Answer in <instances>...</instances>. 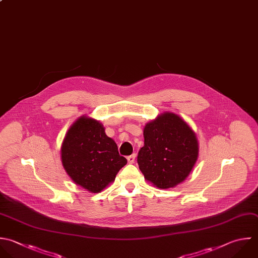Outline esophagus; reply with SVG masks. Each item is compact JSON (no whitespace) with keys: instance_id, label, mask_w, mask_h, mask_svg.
I'll return each instance as SVG.
<instances>
[{"instance_id":"esophagus-1","label":"esophagus","mask_w":258,"mask_h":258,"mask_svg":"<svg viewBox=\"0 0 258 258\" xmlns=\"http://www.w3.org/2000/svg\"><path fill=\"white\" fill-rule=\"evenodd\" d=\"M135 158H136V154H131V155H129V156L127 157V160H128L129 163H134Z\"/></svg>"}]
</instances>
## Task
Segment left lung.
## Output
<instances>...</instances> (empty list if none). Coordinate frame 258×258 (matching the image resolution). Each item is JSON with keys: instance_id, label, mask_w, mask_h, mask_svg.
<instances>
[{"instance_id": "left-lung-1", "label": "left lung", "mask_w": 258, "mask_h": 258, "mask_svg": "<svg viewBox=\"0 0 258 258\" xmlns=\"http://www.w3.org/2000/svg\"><path fill=\"white\" fill-rule=\"evenodd\" d=\"M137 162L144 177L159 188L173 187L191 171L199 153L194 131L177 115L166 112L143 131Z\"/></svg>"}]
</instances>
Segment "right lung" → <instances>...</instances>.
Masks as SVG:
<instances>
[{
  "label": "right lung",
  "instance_id": "right-lung-1",
  "mask_svg": "<svg viewBox=\"0 0 258 258\" xmlns=\"http://www.w3.org/2000/svg\"><path fill=\"white\" fill-rule=\"evenodd\" d=\"M61 159L72 179L91 192L105 188L127 163L115 141L106 135L103 125L86 116L78 119L68 131Z\"/></svg>",
  "mask_w": 258,
  "mask_h": 258
}]
</instances>
